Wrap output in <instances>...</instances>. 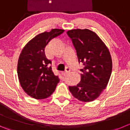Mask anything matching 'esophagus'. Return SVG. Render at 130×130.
Masks as SVG:
<instances>
[{"label":"esophagus","instance_id":"34e87169","mask_svg":"<svg viewBox=\"0 0 130 130\" xmlns=\"http://www.w3.org/2000/svg\"><path fill=\"white\" fill-rule=\"evenodd\" d=\"M70 71H71V69H69V68L67 67V68H66V69H65V72H64L63 73V74L64 76H65V75L69 73V72H70Z\"/></svg>","mask_w":130,"mask_h":130}]
</instances>
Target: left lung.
<instances>
[{
  "mask_svg": "<svg viewBox=\"0 0 130 130\" xmlns=\"http://www.w3.org/2000/svg\"><path fill=\"white\" fill-rule=\"evenodd\" d=\"M76 49L79 63L81 81L69 87L74 97L83 102L95 100L105 89L112 70V61L108 48L94 32L87 29L67 32Z\"/></svg>",
  "mask_w": 130,
  "mask_h": 130,
  "instance_id": "8db88e82",
  "label": "left lung"
}]
</instances>
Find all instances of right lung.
Here are the masks:
<instances>
[{
  "label": "right lung",
  "instance_id": "right-lung-1",
  "mask_svg": "<svg viewBox=\"0 0 130 130\" xmlns=\"http://www.w3.org/2000/svg\"><path fill=\"white\" fill-rule=\"evenodd\" d=\"M64 32L53 29L36 35L25 45L19 56L17 73L19 82L25 93L36 99H45L55 90L59 79L50 66L51 61L45 54V47L54 38Z\"/></svg>",
  "mask_w": 130,
  "mask_h": 130
}]
</instances>
